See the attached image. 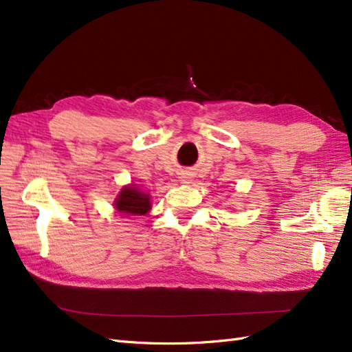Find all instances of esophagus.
<instances>
[{
    "label": "esophagus",
    "mask_w": 352,
    "mask_h": 352,
    "mask_svg": "<svg viewBox=\"0 0 352 352\" xmlns=\"http://www.w3.org/2000/svg\"><path fill=\"white\" fill-rule=\"evenodd\" d=\"M180 178H182V180H183V182H189V180H190V177H189V174H183V175L180 177Z\"/></svg>",
    "instance_id": "obj_1"
}]
</instances>
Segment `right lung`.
<instances>
[{"instance_id": "add662e5", "label": "right lung", "mask_w": 352, "mask_h": 352, "mask_svg": "<svg viewBox=\"0 0 352 352\" xmlns=\"http://www.w3.org/2000/svg\"><path fill=\"white\" fill-rule=\"evenodd\" d=\"M115 208L119 213L130 214V216H142L146 214L151 208V201L149 195L145 192L138 189L136 186H124L119 192L118 198L115 199Z\"/></svg>"}]
</instances>
